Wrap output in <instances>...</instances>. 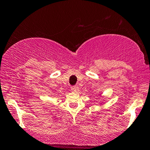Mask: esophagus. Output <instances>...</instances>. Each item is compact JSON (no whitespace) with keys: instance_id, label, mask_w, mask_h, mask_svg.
I'll list each match as a JSON object with an SVG mask.
<instances>
[{"instance_id":"obj_1","label":"esophagus","mask_w":150,"mask_h":150,"mask_svg":"<svg viewBox=\"0 0 150 150\" xmlns=\"http://www.w3.org/2000/svg\"><path fill=\"white\" fill-rule=\"evenodd\" d=\"M71 91L74 93H77L79 91V88L78 86H72V87H71Z\"/></svg>"}]
</instances>
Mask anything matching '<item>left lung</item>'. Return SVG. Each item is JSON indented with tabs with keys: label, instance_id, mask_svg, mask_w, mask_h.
<instances>
[{
	"label": "left lung",
	"instance_id": "1",
	"mask_svg": "<svg viewBox=\"0 0 150 150\" xmlns=\"http://www.w3.org/2000/svg\"><path fill=\"white\" fill-rule=\"evenodd\" d=\"M103 100H104V98H103ZM100 105H103V103H100Z\"/></svg>",
	"mask_w": 150,
	"mask_h": 150
}]
</instances>
